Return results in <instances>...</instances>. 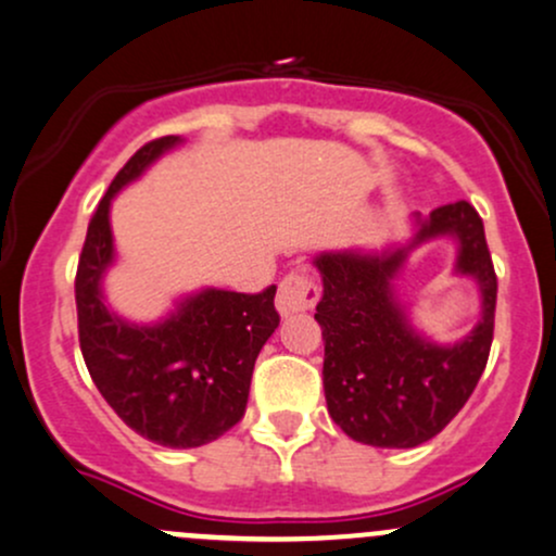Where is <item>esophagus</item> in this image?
Returning <instances> with one entry per match:
<instances>
[{
	"instance_id": "34e87169",
	"label": "esophagus",
	"mask_w": 556,
	"mask_h": 556,
	"mask_svg": "<svg viewBox=\"0 0 556 556\" xmlns=\"http://www.w3.org/2000/svg\"><path fill=\"white\" fill-rule=\"evenodd\" d=\"M320 289L313 278L304 276V273H289L278 286L276 307L280 315H294V313H307L318 302Z\"/></svg>"
}]
</instances>
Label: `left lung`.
<instances>
[{
  "instance_id": "left-lung-1",
  "label": "left lung",
  "mask_w": 556,
  "mask_h": 556,
  "mask_svg": "<svg viewBox=\"0 0 556 556\" xmlns=\"http://www.w3.org/2000/svg\"><path fill=\"white\" fill-rule=\"evenodd\" d=\"M414 238L381 252H324L318 320L324 328V390L331 419L348 438L374 447H414L443 432L485 371L493 342L495 270L480 214L456 201L414 214ZM434 237L459 247L457 275L481 289V320L462 343L438 345L409 324L394 278L407 254Z\"/></svg>"
}]
</instances>
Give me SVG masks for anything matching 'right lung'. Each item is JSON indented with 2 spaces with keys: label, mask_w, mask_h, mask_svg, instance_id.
Returning <instances> with one entry per match:
<instances>
[{
  "label": "right lung",
  "mask_w": 556,
  "mask_h": 556,
  "mask_svg": "<svg viewBox=\"0 0 556 556\" xmlns=\"http://www.w3.org/2000/svg\"><path fill=\"white\" fill-rule=\"evenodd\" d=\"M182 137L148 142L113 177L89 219L76 270L79 344L105 403L151 443L199 447L241 421L260 350L280 324L276 286L262 294L201 289L159 324H129L105 304L113 265L111 201Z\"/></svg>",
  "instance_id": "add662e5"
}]
</instances>
